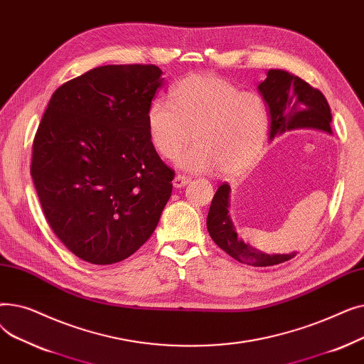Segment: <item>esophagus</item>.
Listing matches in <instances>:
<instances>
[{
  "label": "esophagus",
  "instance_id": "1",
  "mask_svg": "<svg viewBox=\"0 0 364 364\" xmlns=\"http://www.w3.org/2000/svg\"><path fill=\"white\" fill-rule=\"evenodd\" d=\"M188 183H190V178L186 177V176H181V174H178V176L174 178V181H172V184H174V187H177V188L184 187V186H187Z\"/></svg>",
  "mask_w": 364,
  "mask_h": 364
}]
</instances>
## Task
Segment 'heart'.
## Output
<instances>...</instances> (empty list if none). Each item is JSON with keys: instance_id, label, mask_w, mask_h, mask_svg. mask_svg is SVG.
<instances>
[{"instance_id": "1", "label": "heart", "mask_w": 364, "mask_h": 364, "mask_svg": "<svg viewBox=\"0 0 364 364\" xmlns=\"http://www.w3.org/2000/svg\"><path fill=\"white\" fill-rule=\"evenodd\" d=\"M171 102L153 100L146 114L149 139L162 158L177 156L192 132L196 144L177 158L180 168L233 176L259 155L270 124L261 94L214 75H192L171 90Z\"/></svg>"}]
</instances>
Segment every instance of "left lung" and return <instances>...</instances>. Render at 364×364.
Here are the masks:
<instances>
[{
  "mask_svg": "<svg viewBox=\"0 0 364 364\" xmlns=\"http://www.w3.org/2000/svg\"><path fill=\"white\" fill-rule=\"evenodd\" d=\"M258 90L270 112V140L286 131L298 128L320 129L332 134V113L326 97L299 76L282 69H270L267 72V78L258 85ZM228 206L230 186L224 183L214 195L206 218L209 235L224 252L239 262L254 267L276 265L296 255V252L269 255L246 245L237 237L228 215Z\"/></svg>",
  "mask_w": 364,
  "mask_h": 364,
  "instance_id": "left-lung-1",
  "label": "left lung"
}]
</instances>
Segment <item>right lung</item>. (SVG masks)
Segmentation results:
<instances>
[{
    "mask_svg": "<svg viewBox=\"0 0 364 364\" xmlns=\"http://www.w3.org/2000/svg\"><path fill=\"white\" fill-rule=\"evenodd\" d=\"M155 65L94 68L57 88L38 127L31 176L54 235L78 258L113 264L155 232L174 171L147 131Z\"/></svg>",
    "mask_w": 364,
    "mask_h": 364,
    "instance_id": "add662e5",
    "label": "right lung"
}]
</instances>
